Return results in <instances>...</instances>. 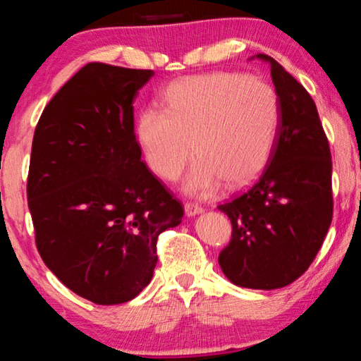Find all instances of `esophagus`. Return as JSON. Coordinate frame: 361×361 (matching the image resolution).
I'll return each instance as SVG.
<instances>
[{
  "label": "esophagus",
  "mask_w": 361,
  "mask_h": 361,
  "mask_svg": "<svg viewBox=\"0 0 361 361\" xmlns=\"http://www.w3.org/2000/svg\"><path fill=\"white\" fill-rule=\"evenodd\" d=\"M184 210H185V215L187 216H194V215H199L204 212V209H202L200 205L197 204H190V202H187V204L184 205Z\"/></svg>",
  "instance_id": "esophagus-1"
}]
</instances>
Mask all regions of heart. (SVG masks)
Returning a JSON list of instances; mask_svg holds the SVG:
<instances>
[{"instance_id": "heart-1", "label": "heart", "mask_w": 361, "mask_h": 361, "mask_svg": "<svg viewBox=\"0 0 361 361\" xmlns=\"http://www.w3.org/2000/svg\"><path fill=\"white\" fill-rule=\"evenodd\" d=\"M166 108L147 106L136 120V140L157 177L176 180L199 156L185 192L209 197L221 182L255 180L273 156L281 123L278 93L238 72H214L172 82Z\"/></svg>"}]
</instances>
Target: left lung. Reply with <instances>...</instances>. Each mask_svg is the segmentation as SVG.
<instances>
[{
    "label": "left lung",
    "mask_w": 361,
    "mask_h": 361,
    "mask_svg": "<svg viewBox=\"0 0 361 361\" xmlns=\"http://www.w3.org/2000/svg\"><path fill=\"white\" fill-rule=\"evenodd\" d=\"M271 78L281 103L273 156L259 179L219 205L231 221V240L219 264L231 283L279 289L300 278L332 224V156L317 106L307 90L273 57Z\"/></svg>",
    "instance_id": "left-lung-1"
}]
</instances>
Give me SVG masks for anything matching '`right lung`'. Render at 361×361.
Returning a JSON list of instances; mask_svg holds the SVG:
<instances>
[{
    "instance_id": "1",
    "label": "right lung",
    "mask_w": 361,
    "mask_h": 361,
    "mask_svg": "<svg viewBox=\"0 0 361 361\" xmlns=\"http://www.w3.org/2000/svg\"><path fill=\"white\" fill-rule=\"evenodd\" d=\"M152 75L87 63L34 131L27 205L37 251L62 284L100 305L128 302L151 283L157 236L184 216L136 141L133 102Z\"/></svg>"
}]
</instances>
